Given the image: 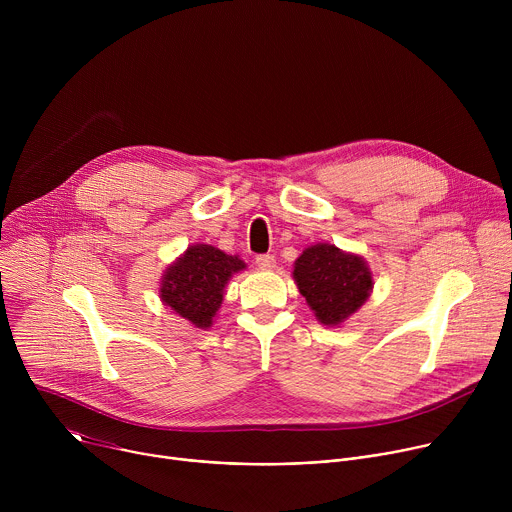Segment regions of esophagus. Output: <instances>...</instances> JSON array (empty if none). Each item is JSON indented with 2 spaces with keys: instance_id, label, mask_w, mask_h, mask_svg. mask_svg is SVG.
Segmentation results:
<instances>
[{
  "instance_id": "obj_1",
  "label": "esophagus",
  "mask_w": 512,
  "mask_h": 512,
  "mask_svg": "<svg viewBox=\"0 0 512 512\" xmlns=\"http://www.w3.org/2000/svg\"><path fill=\"white\" fill-rule=\"evenodd\" d=\"M255 263H257V267H259V269H265V271H271V269L275 267V259H273V255H259V257L255 259Z\"/></svg>"
}]
</instances>
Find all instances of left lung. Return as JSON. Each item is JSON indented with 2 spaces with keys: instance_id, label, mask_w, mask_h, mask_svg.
Masks as SVG:
<instances>
[{
  "instance_id": "8db88e82",
  "label": "left lung",
  "mask_w": 512,
  "mask_h": 512,
  "mask_svg": "<svg viewBox=\"0 0 512 512\" xmlns=\"http://www.w3.org/2000/svg\"><path fill=\"white\" fill-rule=\"evenodd\" d=\"M291 275L316 320L326 328L354 316L371 298L375 285L367 259L330 243L306 247Z\"/></svg>"
}]
</instances>
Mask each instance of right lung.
Returning <instances> with one entry per match:
<instances>
[{
    "label": "right lung",
    "instance_id": "right-lung-1",
    "mask_svg": "<svg viewBox=\"0 0 512 512\" xmlns=\"http://www.w3.org/2000/svg\"><path fill=\"white\" fill-rule=\"evenodd\" d=\"M247 265L239 255H227L212 245H190L160 279V300L194 328L208 330L223 304L225 287Z\"/></svg>",
    "mask_w": 512,
    "mask_h": 512
}]
</instances>
